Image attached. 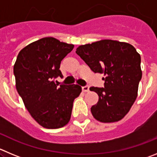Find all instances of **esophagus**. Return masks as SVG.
<instances>
[{
	"instance_id": "obj_1",
	"label": "esophagus",
	"mask_w": 157,
	"mask_h": 157,
	"mask_svg": "<svg viewBox=\"0 0 157 157\" xmlns=\"http://www.w3.org/2000/svg\"><path fill=\"white\" fill-rule=\"evenodd\" d=\"M82 90H83V92H88L89 91V87H88V86L82 87Z\"/></svg>"
}]
</instances>
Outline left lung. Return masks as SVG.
I'll use <instances>...</instances> for the list:
<instances>
[{
	"mask_svg": "<svg viewBox=\"0 0 157 157\" xmlns=\"http://www.w3.org/2000/svg\"><path fill=\"white\" fill-rule=\"evenodd\" d=\"M91 70L104 74L105 87H91L98 101L90 108L101 122H115L129 112L142 78L141 57L131 44L103 39L78 46L76 51Z\"/></svg>",
	"mask_w": 157,
	"mask_h": 157,
	"instance_id": "left-lung-1",
	"label": "left lung"
}]
</instances>
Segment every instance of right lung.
Masks as SVG:
<instances>
[{
  "instance_id": "1",
  "label": "right lung",
  "mask_w": 157,
  "mask_h": 157,
  "mask_svg": "<svg viewBox=\"0 0 157 157\" xmlns=\"http://www.w3.org/2000/svg\"><path fill=\"white\" fill-rule=\"evenodd\" d=\"M74 45L45 37L23 48L14 65L15 86L31 116L45 128H59L70 121L74 100L81 93L77 84L60 85L63 59Z\"/></svg>"
}]
</instances>
